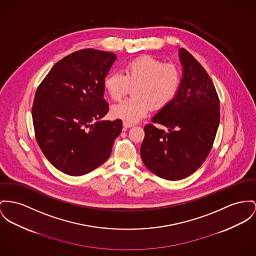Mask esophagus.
Wrapping results in <instances>:
<instances>
[{"label": "esophagus", "instance_id": "1", "mask_svg": "<svg viewBox=\"0 0 256 256\" xmlns=\"http://www.w3.org/2000/svg\"><path fill=\"white\" fill-rule=\"evenodd\" d=\"M133 126V124L132 123H129V122H126V121H124L123 122V127H124V129L126 130V129H128V128H130V127H132Z\"/></svg>", "mask_w": 256, "mask_h": 256}]
</instances>
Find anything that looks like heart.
<instances>
[{
	"instance_id": "heart-1",
	"label": "heart",
	"mask_w": 256,
	"mask_h": 256,
	"mask_svg": "<svg viewBox=\"0 0 256 256\" xmlns=\"http://www.w3.org/2000/svg\"><path fill=\"white\" fill-rule=\"evenodd\" d=\"M122 74L112 72L106 76L104 88L112 100L120 101L130 92L132 98L112 106L114 118L134 123L142 118L152 106L160 110L176 97L182 82L178 67L172 63L144 55L126 63Z\"/></svg>"
}]
</instances>
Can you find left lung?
I'll use <instances>...</instances> for the list:
<instances>
[{
	"label": "left lung",
	"mask_w": 256,
	"mask_h": 256,
	"mask_svg": "<svg viewBox=\"0 0 256 256\" xmlns=\"http://www.w3.org/2000/svg\"><path fill=\"white\" fill-rule=\"evenodd\" d=\"M184 74L174 100L144 126L140 156L146 167L168 180H178L198 170L210 154L220 112L216 87L203 66L182 48ZM158 124L168 132L156 128Z\"/></svg>",
	"instance_id": "8db88e82"
}]
</instances>
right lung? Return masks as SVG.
Wrapping results in <instances>:
<instances>
[{
	"label": "right lung",
	"mask_w": 256,
	"mask_h": 256,
	"mask_svg": "<svg viewBox=\"0 0 256 256\" xmlns=\"http://www.w3.org/2000/svg\"><path fill=\"white\" fill-rule=\"evenodd\" d=\"M116 59L112 52L92 48L74 52L52 67L36 91V140L64 174L78 176L98 168L121 133V120H101L108 112L104 80Z\"/></svg>",
	"instance_id": "right-lung-1"
}]
</instances>
